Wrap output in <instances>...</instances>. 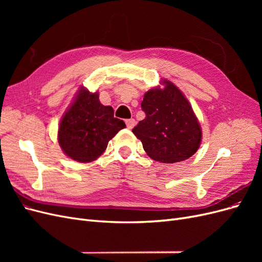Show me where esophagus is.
I'll return each mask as SVG.
<instances>
[{"mask_svg":"<svg viewBox=\"0 0 262 262\" xmlns=\"http://www.w3.org/2000/svg\"><path fill=\"white\" fill-rule=\"evenodd\" d=\"M125 124H126V128L128 129H132L134 125H136V120L134 119H128V120H125Z\"/></svg>","mask_w":262,"mask_h":262,"instance_id":"esophagus-1","label":"esophagus"}]
</instances>
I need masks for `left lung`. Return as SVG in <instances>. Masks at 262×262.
<instances>
[{
    "mask_svg": "<svg viewBox=\"0 0 262 262\" xmlns=\"http://www.w3.org/2000/svg\"><path fill=\"white\" fill-rule=\"evenodd\" d=\"M164 89L145 93L141 107L145 118L132 132L146 154L161 163L188 160L200 146L202 131L188 99L176 85L163 81Z\"/></svg>",
    "mask_w": 262,
    "mask_h": 262,
    "instance_id": "left-lung-1",
    "label": "left lung"
}]
</instances>
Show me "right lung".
Returning a JSON list of instances; mask_svg holds the SVG:
<instances>
[{
  "label": "right lung",
  "instance_id": "1",
  "mask_svg": "<svg viewBox=\"0 0 262 262\" xmlns=\"http://www.w3.org/2000/svg\"><path fill=\"white\" fill-rule=\"evenodd\" d=\"M125 123L114 117V109L100 104L98 93L78 91L73 104L62 117L58 140L70 158L90 163L98 158Z\"/></svg>",
  "mask_w": 262,
  "mask_h": 262
}]
</instances>
